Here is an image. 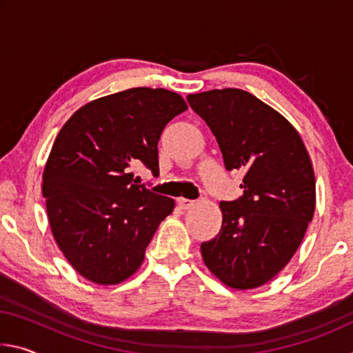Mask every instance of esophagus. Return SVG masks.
<instances>
[{
  "label": "esophagus",
  "instance_id": "obj_1",
  "mask_svg": "<svg viewBox=\"0 0 353 353\" xmlns=\"http://www.w3.org/2000/svg\"><path fill=\"white\" fill-rule=\"evenodd\" d=\"M194 202H196V201H193V199H187V198H177V204L181 205L182 208H190L191 205H194Z\"/></svg>",
  "mask_w": 353,
  "mask_h": 353
}]
</instances>
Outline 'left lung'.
<instances>
[{"label":"left lung","instance_id":"8db88e82","mask_svg":"<svg viewBox=\"0 0 353 353\" xmlns=\"http://www.w3.org/2000/svg\"><path fill=\"white\" fill-rule=\"evenodd\" d=\"M187 101L216 137L225 170L244 172L240 198L221 201L223 225L201 244L202 259L230 288H256L283 270L313 219L312 160L297 130L254 94L223 88Z\"/></svg>","mask_w":353,"mask_h":353}]
</instances>
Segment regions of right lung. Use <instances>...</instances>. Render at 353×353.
I'll use <instances>...</instances> for the list:
<instances>
[{
  "label": "right lung",
  "mask_w": 353,
  "mask_h": 353,
  "mask_svg": "<svg viewBox=\"0 0 353 353\" xmlns=\"http://www.w3.org/2000/svg\"><path fill=\"white\" fill-rule=\"evenodd\" d=\"M187 110L181 94L137 87L81 107L56 137L43 196L59 248L82 277L115 285L139 270L174 199L134 181L141 163L159 176V140Z\"/></svg>",
  "instance_id": "add662e5"
}]
</instances>
